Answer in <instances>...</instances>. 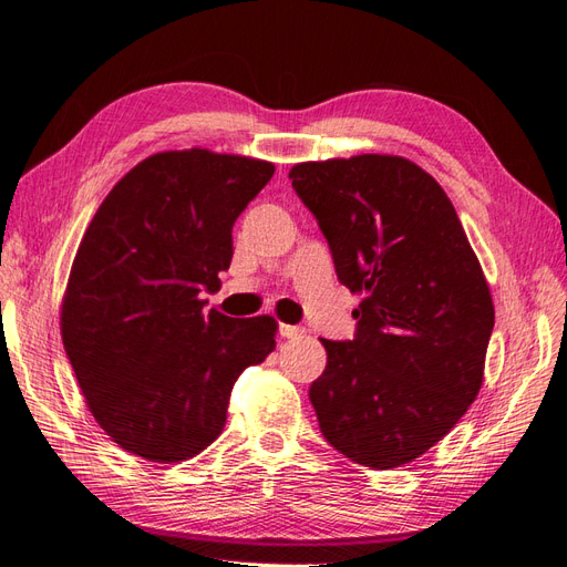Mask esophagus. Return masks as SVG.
<instances>
[{
  "instance_id": "esophagus-1",
  "label": "esophagus",
  "mask_w": 567,
  "mask_h": 567,
  "mask_svg": "<svg viewBox=\"0 0 567 567\" xmlns=\"http://www.w3.org/2000/svg\"><path fill=\"white\" fill-rule=\"evenodd\" d=\"M303 328H299V326H280V337H285V339H299V337H303Z\"/></svg>"
}]
</instances>
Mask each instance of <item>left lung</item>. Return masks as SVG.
<instances>
[{
	"mask_svg": "<svg viewBox=\"0 0 567 567\" xmlns=\"http://www.w3.org/2000/svg\"><path fill=\"white\" fill-rule=\"evenodd\" d=\"M326 235L337 278L365 299L309 399L320 432L375 471L411 463L475 401L494 303L454 204L401 156L309 161L289 171Z\"/></svg>",
	"mask_w": 567,
	"mask_h": 567,
	"instance_id": "obj_1",
	"label": "left lung"
}]
</instances>
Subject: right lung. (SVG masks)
Returning <instances> with one entry per match:
<instances>
[{"instance_id": "add662e5", "label": "right lung", "mask_w": 567, "mask_h": 567, "mask_svg": "<svg viewBox=\"0 0 567 567\" xmlns=\"http://www.w3.org/2000/svg\"><path fill=\"white\" fill-rule=\"evenodd\" d=\"M275 173L208 150L144 158L80 241L61 339L100 427L156 463L197 456L223 432L241 370L275 349L270 316L204 311L233 261V225Z\"/></svg>"}]
</instances>
